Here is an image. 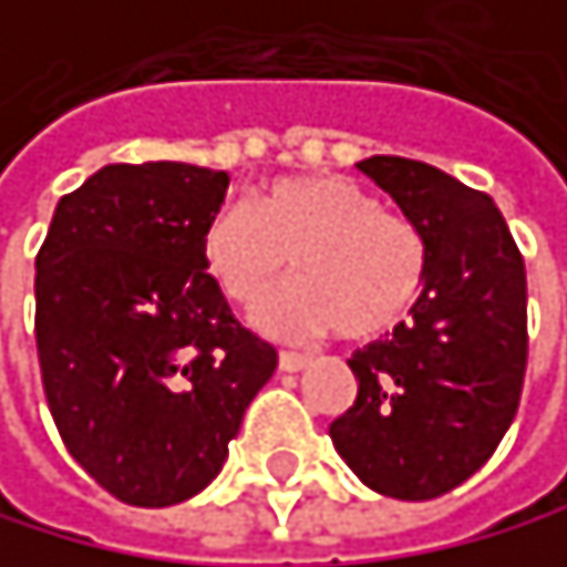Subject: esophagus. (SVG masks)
<instances>
[{
    "mask_svg": "<svg viewBox=\"0 0 567 567\" xmlns=\"http://www.w3.org/2000/svg\"><path fill=\"white\" fill-rule=\"evenodd\" d=\"M301 367H308V357L305 353H293V350H284L280 353V370H287V374H298Z\"/></svg>",
    "mask_w": 567,
    "mask_h": 567,
    "instance_id": "34e87169",
    "label": "esophagus"
}]
</instances>
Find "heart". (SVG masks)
Here are the masks:
<instances>
[{"label": "heart", "instance_id": "heart-1", "mask_svg": "<svg viewBox=\"0 0 567 567\" xmlns=\"http://www.w3.org/2000/svg\"><path fill=\"white\" fill-rule=\"evenodd\" d=\"M204 266L225 298L249 305L293 259L298 280L269 293L256 321L269 332L381 339L426 287V241L409 217L346 176H287L256 204L217 207L200 238Z\"/></svg>", "mask_w": 567, "mask_h": 567}]
</instances>
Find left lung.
<instances>
[{"label":"left lung","instance_id":"obj_1","mask_svg":"<svg viewBox=\"0 0 567 567\" xmlns=\"http://www.w3.org/2000/svg\"><path fill=\"white\" fill-rule=\"evenodd\" d=\"M360 169L419 228L430 269L412 321L353 353L357 402L329 436L367 488L422 503L467 482L519 409L526 269L488 193L398 155Z\"/></svg>","mask_w":567,"mask_h":567}]
</instances>
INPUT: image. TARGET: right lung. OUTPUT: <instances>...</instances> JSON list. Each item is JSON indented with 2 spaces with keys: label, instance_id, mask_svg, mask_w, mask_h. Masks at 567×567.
<instances>
[{
  "label": "right lung",
  "instance_id": "obj_1",
  "mask_svg": "<svg viewBox=\"0 0 567 567\" xmlns=\"http://www.w3.org/2000/svg\"><path fill=\"white\" fill-rule=\"evenodd\" d=\"M228 173L103 165L37 252V360L69 454L113 498L186 503L228 457L277 350L231 315L200 238Z\"/></svg>",
  "mask_w": 567,
  "mask_h": 567
}]
</instances>
